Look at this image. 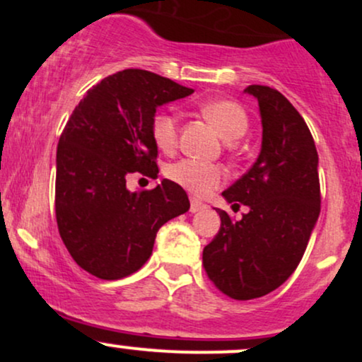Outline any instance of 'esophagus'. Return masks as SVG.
<instances>
[{
	"label": "esophagus",
	"instance_id": "obj_1",
	"mask_svg": "<svg viewBox=\"0 0 362 362\" xmlns=\"http://www.w3.org/2000/svg\"><path fill=\"white\" fill-rule=\"evenodd\" d=\"M206 204L204 202H201V201H197V199H190V213H199V211H202V209H206Z\"/></svg>",
	"mask_w": 362,
	"mask_h": 362
}]
</instances>
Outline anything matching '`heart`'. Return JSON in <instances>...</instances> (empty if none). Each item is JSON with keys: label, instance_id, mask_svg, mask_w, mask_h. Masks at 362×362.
Wrapping results in <instances>:
<instances>
[{"label": "heart", "instance_id": "obj_1", "mask_svg": "<svg viewBox=\"0 0 362 362\" xmlns=\"http://www.w3.org/2000/svg\"><path fill=\"white\" fill-rule=\"evenodd\" d=\"M202 117L209 120L216 131L226 141L242 138L248 127L247 112L238 102L228 98H216L199 105ZM153 141L161 151L172 153L178 144V119L172 112H158L151 120ZM167 177L187 192L204 197L223 182L224 172L219 165L207 161L184 160L175 161L167 168Z\"/></svg>", "mask_w": 362, "mask_h": 362}]
</instances>
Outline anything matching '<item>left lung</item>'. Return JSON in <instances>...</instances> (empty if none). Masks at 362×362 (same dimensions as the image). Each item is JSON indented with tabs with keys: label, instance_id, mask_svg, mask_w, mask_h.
I'll return each instance as SVG.
<instances>
[{
	"label": "left lung",
	"instance_id": "8db88e82",
	"mask_svg": "<svg viewBox=\"0 0 362 362\" xmlns=\"http://www.w3.org/2000/svg\"><path fill=\"white\" fill-rule=\"evenodd\" d=\"M259 100L262 149L252 168L223 195L248 206L240 221L218 211L221 228L202 252L213 284L233 300L277 289L296 271L320 214L318 153L305 119L281 91L250 85Z\"/></svg>",
	"mask_w": 362,
	"mask_h": 362
}]
</instances>
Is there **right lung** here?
<instances>
[{
	"label": "right lung",
	"instance_id": "1",
	"mask_svg": "<svg viewBox=\"0 0 362 362\" xmlns=\"http://www.w3.org/2000/svg\"><path fill=\"white\" fill-rule=\"evenodd\" d=\"M190 93L160 74L124 69L86 91L73 110L57 144L56 219L69 255L91 276L115 281L139 271L156 231L189 211L175 182L129 192L126 180L158 175L156 107Z\"/></svg>",
	"mask_w": 362,
	"mask_h": 362
}]
</instances>
